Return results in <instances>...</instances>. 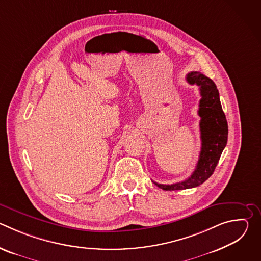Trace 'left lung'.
Here are the masks:
<instances>
[{
	"label": "left lung",
	"instance_id": "8db88e82",
	"mask_svg": "<svg viewBox=\"0 0 261 261\" xmlns=\"http://www.w3.org/2000/svg\"><path fill=\"white\" fill-rule=\"evenodd\" d=\"M186 80L190 85L198 86L200 91L198 116L200 117L201 151L196 168L187 179L171 185L153 181L159 188L166 191L190 189L204 182L213 174L227 143L228 125L215 83L198 71L188 73Z\"/></svg>",
	"mask_w": 261,
	"mask_h": 261
}]
</instances>
